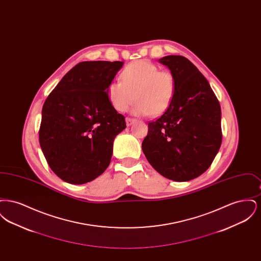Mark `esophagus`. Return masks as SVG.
I'll use <instances>...</instances> for the list:
<instances>
[{
	"label": "esophagus",
	"mask_w": 261,
	"mask_h": 261,
	"mask_svg": "<svg viewBox=\"0 0 261 261\" xmlns=\"http://www.w3.org/2000/svg\"><path fill=\"white\" fill-rule=\"evenodd\" d=\"M135 121H136V119H134V118H130V117L126 118V124H127V126L133 124Z\"/></svg>",
	"instance_id": "1"
}]
</instances>
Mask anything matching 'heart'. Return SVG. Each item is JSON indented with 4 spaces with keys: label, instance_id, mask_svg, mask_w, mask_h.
Masks as SVG:
<instances>
[{
    "label": "heart",
    "instance_id": "b5f03b06",
    "mask_svg": "<svg viewBox=\"0 0 261 261\" xmlns=\"http://www.w3.org/2000/svg\"><path fill=\"white\" fill-rule=\"evenodd\" d=\"M121 80L108 86V96L113 109L126 112L136 99L133 112L139 115L158 116L171 105L176 93V79L171 71L149 61H137L127 65Z\"/></svg>",
    "mask_w": 261,
    "mask_h": 261
}]
</instances>
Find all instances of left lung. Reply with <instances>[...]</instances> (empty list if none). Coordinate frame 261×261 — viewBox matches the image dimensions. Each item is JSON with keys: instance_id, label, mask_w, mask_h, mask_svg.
Returning <instances> with one entry per match:
<instances>
[{"instance_id": "1", "label": "left lung", "mask_w": 261, "mask_h": 261, "mask_svg": "<svg viewBox=\"0 0 261 261\" xmlns=\"http://www.w3.org/2000/svg\"><path fill=\"white\" fill-rule=\"evenodd\" d=\"M173 73L176 93L160 118L149 122L142 149L149 164L173 181L207 170L222 142L221 109L208 81L182 56L160 60Z\"/></svg>"}]
</instances>
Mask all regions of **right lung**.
I'll list each match as a JSON object with an SVG mask.
<instances>
[{
	"label": "right lung",
	"instance_id": "right-lung-1",
	"mask_svg": "<svg viewBox=\"0 0 261 261\" xmlns=\"http://www.w3.org/2000/svg\"><path fill=\"white\" fill-rule=\"evenodd\" d=\"M123 62H82L44 102L39 142L50 169L75 185L96 179L111 163L113 140L126 128L108 86Z\"/></svg>",
	"mask_w": 261,
	"mask_h": 261
}]
</instances>
